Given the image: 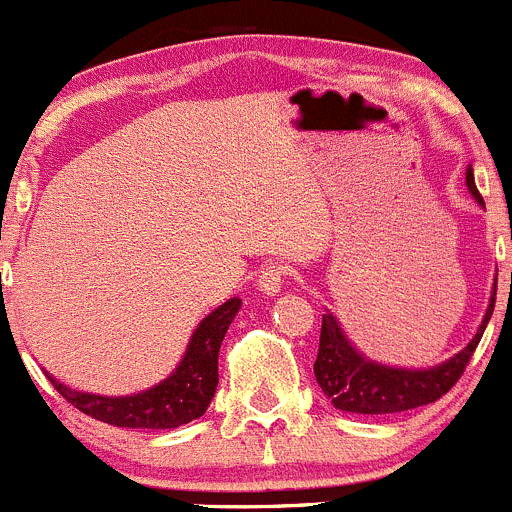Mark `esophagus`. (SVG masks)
Segmentation results:
<instances>
[{"label":"esophagus","mask_w":512,"mask_h":512,"mask_svg":"<svg viewBox=\"0 0 512 512\" xmlns=\"http://www.w3.org/2000/svg\"><path fill=\"white\" fill-rule=\"evenodd\" d=\"M284 279H286V266L281 264H269L266 269H261L259 274V291H264V294L269 296H276L281 291V286H284Z\"/></svg>","instance_id":"1"}]
</instances>
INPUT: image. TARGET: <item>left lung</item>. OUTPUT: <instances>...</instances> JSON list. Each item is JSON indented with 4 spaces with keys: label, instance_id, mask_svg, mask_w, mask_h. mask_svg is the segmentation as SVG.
Returning <instances> with one entry per match:
<instances>
[{
    "label": "left lung",
    "instance_id": "8db88e82",
    "mask_svg": "<svg viewBox=\"0 0 512 512\" xmlns=\"http://www.w3.org/2000/svg\"><path fill=\"white\" fill-rule=\"evenodd\" d=\"M467 188L475 196V201L485 206L483 196L475 186V178H472V168L467 170ZM495 291H498V286H495ZM495 291L493 299H490L488 314L480 324V332L472 337V342L460 354H455L450 362L432 369H394L369 362L349 344L337 319L332 314H324L319 354H316L314 362V374L321 392L332 399V405L337 410L354 412V415H392V412L415 410V407L437 402L442 394L455 387L457 379L462 377L465 367L470 364L475 349H478L480 337H483L485 326L493 316Z\"/></svg>",
    "mask_w": 512,
    "mask_h": 512
}]
</instances>
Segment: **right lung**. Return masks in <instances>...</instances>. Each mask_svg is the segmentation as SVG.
Instances as JSON below:
<instances>
[{
    "mask_svg": "<svg viewBox=\"0 0 512 512\" xmlns=\"http://www.w3.org/2000/svg\"><path fill=\"white\" fill-rule=\"evenodd\" d=\"M241 309V299H228L206 316L188 342L186 357L175 372L153 389L133 397H100V394L75 392L50 377L57 392L85 415L115 427L133 430H173L198 420L211 405L218 387V349L233 316Z\"/></svg>",
    "mask_w": 512,
    "mask_h": 512,
    "instance_id": "1",
    "label": "right lung"
}]
</instances>
